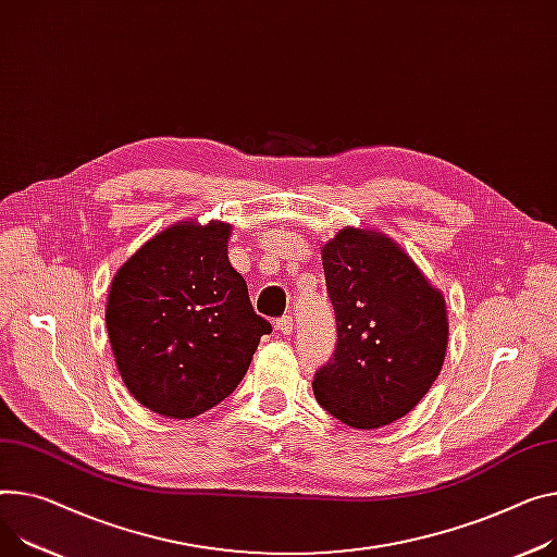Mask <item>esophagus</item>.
I'll use <instances>...</instances> for the list:
<instances>
[{
  "label": "esophagus",
  "instance_id": "esophagus-1",
  "mask_svg": "<svg viewBox=\"0 0 557 557\" xmlns=\"http://www.w3.org/2000/svg\"><path fill=\"white\" fill-rule=\"evenodd\" d=\"M281 334H289L292 332V327H294V323H292V317H281L278 321H276V325H274Z\"/></svg>",
  "mask_w": 557,
  "mask_h": 557
}]
</instances>
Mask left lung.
<instances>
[{"label":"left lung","instance_id":"obj_1","mask_svg":"<svg viewBox=\"0 0 557 557\" xmlns=\"http://www.w3.org/2000/svg\"><path fill=\"white\" fill-rule=\"evenodd\" d=\"M321 261L338 338L314 376V397L346 425H388L423 399L444 366V294L376 230H341Z\"/></svg>","mask_w":557,"mask_h":557}]
</instances>
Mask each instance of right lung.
<instances>
[{"instance_id":"add662e5","label":"right lung","mask_w":557,"mask_h":557,"mask_svg":"<svg viewBox=\"0 0 557 557\" xmlns=\"http://www.w3.org/2000/svg\"><path fill=\"white\" fill-rule=\"evenodd\" d=\"M232 225L183 221L149 238L113 276L107 332L126 391L191 419L230 397L272 325L227 259Z\"/></svg>"}]
</instances>
